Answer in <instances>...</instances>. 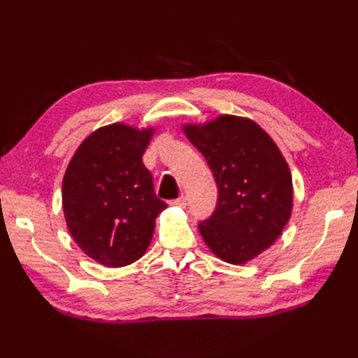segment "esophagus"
Returning a JSON list of instances; mask_svg holds the SVG:
<instances>
[{"label":"esophagus","instance_id":"1","mask_svg":"<svg viewBox=\"0 0 358 358\" xmlns=\"http://www.w3.org/2000/svg\"><path fill=\"white\" fill-rule=\"evenodd\" d=\"M171 204H173V206L185 208L186 206V196H180V199H175V200L171 201Z\"/></svg>","mask_w":358,"mask_h":358}]
</instances>
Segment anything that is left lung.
<instances>
[{"instance_id": "left-lung-1", "label": "left lung", "mask_w": 358, "mask_h": 358, "mask_svg": "<svg viewBox=\"0 0 358 358\" xmlns=\"http://www.w3.org/2000/svg\"><path fill=\"white\" fill-rule=\"evenodd\" d=\"M183 131L218 187L215 210L199 229L226 263L243 264L273 245L292 210V177L277 144L255 121L222 115Z\"/></svg>"}]
</instances>
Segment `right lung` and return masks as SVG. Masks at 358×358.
I'll list each match as a JSON object with an SVG mask.
<instances>
[{
  "instance_id": "1",
  "label": "right lung",
  "mask_w": 358,
  "mask_h": 358,
  "mask_svg": "<svg viewBox=\"0 0 358 358\" xmlns=\"http://www.w3.org/2000/svg\"><path fill=\"white\" fill-rule=\"evenodd\" d=\"M154 129L115 123L80 144L63 178V210L83 252L108 268L138 260L150 245L155 218L167 204L157 199L143 154Z\"/></svg>"
}]
</instances>
